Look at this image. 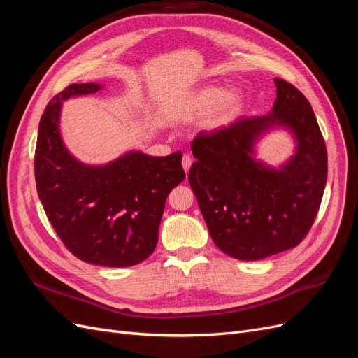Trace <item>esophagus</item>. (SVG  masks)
<instances>
[{
  "label": "esophagus",
  "mask_w": 358,
  "mask_h": 358,
  "mask_svg": "<svg viewBox=\"0 0 358 358\" xmlns=\"http://www.w3.org/2000/svg\"><path fill=\"white\" fill-rule=\"evenodd\" d=\"M191 164H192V158L188 154L183 155L182 157V167H183V170H185V173H188Z\"/></svg>",
  "instance_id": "34e87169"
}]
</instances>
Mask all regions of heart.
<instances>
[{
	"instance_id": "b5f03b06",
	"label": "heart",
	"mask_w": 358,
	"mask_h": 358,
	"mask_svg": "<svg viewBox=\"0 0 358 358\" xmlns=\"http://www.w3.org/2000/svg\"><path fill=\"white\" fill-rule=\"evenodd\" d=\"M218 102L220 113H231L242 106V95L237 91L225 92L220 86H206L189 96L187 110L189 113H201L212 109Z\"/></svg>"
}]
</instances>
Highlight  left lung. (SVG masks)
I'll use <instances>...</instances> for the list:
<instances>
[{"label": "left lung", "mask_w": 358, "mask_h": 358, "mask_svg": "<svg viewBox=\"0 0 358 358\" xmlns=\"http://www.w3.org/2000/svg\"><path fill=\"white\" fill-rule=\"evenodd\" d=\"M272 113L239 117L201 131L191 143L188 173L212 241L237 259H263L296 248L317 218L327 182V149L308 99L275 79ZM272 126L296 137V154L280 169L253 158L256 138Z\"/></svg>", "instance_id": "left-lung-1"}]
</instances>
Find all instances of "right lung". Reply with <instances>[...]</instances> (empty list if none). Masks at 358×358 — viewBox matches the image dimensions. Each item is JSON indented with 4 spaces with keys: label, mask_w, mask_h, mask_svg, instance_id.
I'll list each match as a JSON object with an SVG mask.
<instances>
[{
    "label": "right lung",
    "mask_w": 358,
    "mask_h": 358,
    "mask_svg": "<svg viewBox=\"0 0 358 358\" xmlns=\"http://www.w3.org/2000/svg\"><path fill=\"white\" fill-rule=\"evenodd\" d=\"M100 88L74 83L46 106L34 157L37 192L53 230L74 257L96 266L128 267L154 252L166 199L185 171L182 152L150 157L133 150L104 166L76 159L59 134L62 101Z\"/></svg>",
    "instance_id": "obj_1"
}]
</instances>
